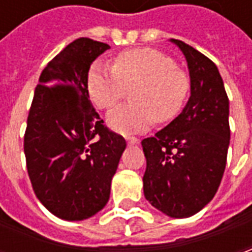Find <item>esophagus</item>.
<instances>
[{"instance_id":"34e87169","label":"esophagus","mask_w":252,"mask_h":252,"mask_svg":"<svg viewBox=\"0 0 252 252\" xmlns=\"http://www.w3.org/2000/svg\"><path fill=\"white\" fill-rule=\"evenodd\" d=\"M126 142H128V144H129V146H133V144H137V143H139V140H137L136 137H126Z\"/></svg>"}]
</instances>
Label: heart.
Segmentation results:
<instances>
[{"label":"heart","instance_id":"obj_1","mask_svg":"<svg viewBox=\"0 0 252 252\" xmlns=\"http://www.w3.org/2000/svg\"><path fill=\"white\" fill-rule=\"evenodd\" d=\"M133 90V105H121L106 121L113 131L131 135L146 131L154 119L164 123L174 119L185 104L190 82L174 61L153 48L121 52L113 67L95 62L88 74V92L101 109H110Z\"/></svg>","mask_w":252,"mask_h":252}]
</instances>
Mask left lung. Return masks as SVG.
<instances>
[{
	"label": "left lung",
	"mask_w": 252,
	"mask_h": 252,
	"mask_svg": "<svg viewBox=\"0 0 252 252\" xmlns=\"http://www.w3.org/2000/svg\"><path fill=\"white\" fill-rule=\"evenodd\" d=\"M188 63L190 97L163 129L142 142L147 160L143 177L146 200L166 216L185 219L216 194L229 147V101L215 63L177 39Z\"/></svg>",
	"instance_id": "obj_1"
}]
</instances>
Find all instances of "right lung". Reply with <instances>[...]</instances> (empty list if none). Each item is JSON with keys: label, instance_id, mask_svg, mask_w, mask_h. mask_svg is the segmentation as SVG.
Returning <instances> with one entry per match:
<instances>
[{"label": "right lung", "instance_id": "1", "mask_svg": "<svg viewBox=\"0 0 252 252\" xmlns=\"http://www.w3.org/2000/svg\"><path fill=\"white\" fill-rule=\"evenodd\" d=\"M110 47L79 37L39 78L24 136L36 197L52 215L81 221L109 201L110 184L126 143L109 131L89 98L92 63Z\"/></svg>", "mask_w": 252, "mask_h": 252}]
</instances>
